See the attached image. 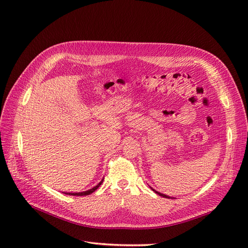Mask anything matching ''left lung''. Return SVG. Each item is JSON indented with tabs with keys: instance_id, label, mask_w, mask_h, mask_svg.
I'll return each mask as SVG.
<instances>
[{
	"instance_id": "1",
	"label": "left lung",
	"mask_w": 248,
	"mask_h": 248,
	"mask_svg": "<svg viewBox=\"0 0 248 248\" xmlns=\"http://www.w3.org/2000/svg\"><path fill=\"white\" fill-rule=\"evenodd\" d=\"M150 188H151L155 193H157L158 194V196H160V197H162V198H167V199H174V198H170V197H169V196H167V194H163V193H161V192H159V191H156L155 189H153L151 186H150Z\"/></svg>"
}]
</instances>
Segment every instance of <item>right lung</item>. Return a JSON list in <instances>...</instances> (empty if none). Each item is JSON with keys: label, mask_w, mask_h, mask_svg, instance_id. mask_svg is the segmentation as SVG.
I'll return each instance as SVG.
<instances>
[{"label": "right lung", "mask_w": 248, "mask_h": 248, "mask_svg": "<svg viewBox=\"0 0 248 248\" xmlns=\"http://www.w3.org/2000/svg\"><path fill=\"white\" fill-rule=\"evenodd\" d=\"M102 182H103V179L96 186L92 187V188H90L89 190H86V191H82V192H64V193L65 194H69V196H79V197L80 196H88V194H91L92 192H94L97 188H98V187L101 185Z\"/></svg>", "instance_id": "obj_1"}]
</instances>
